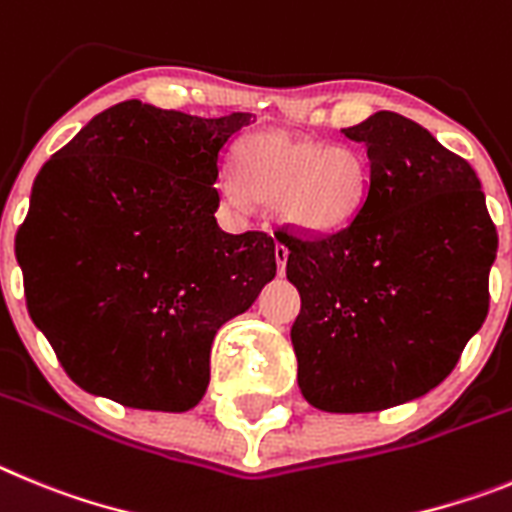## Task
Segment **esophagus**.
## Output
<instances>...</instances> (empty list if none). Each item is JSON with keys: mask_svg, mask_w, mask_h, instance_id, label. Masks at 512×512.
<instances>
[{"mask_svg": "<svg viewBox=\"0 0 512 512\" xmlns=\"http://www.w3.org/2000/svg\"><path fill=\"white\" fill-rule=\"evenodd\" d=\"M275 260H278V273L285 275V262H288V247H285V245L275 247Z\"/></svg>", "mask_w": 512, "mask_h": 512, "instance_id": "34e87169", "label": "esophagus"}]
</instances>
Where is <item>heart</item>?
<instances>
[{"label": "heart", "mask_w": 512, "mask_h": 512, "mask_svg": "<svg viewBox=\"0 0 512 512\" xmlns=\"http://www.w3.org/2000/svg\"><path fill=\"white\" fill-rule=\"evenodd\" d=\"M367 183L370 168L357 147L262 132L239 142L234 178H224L222 193L234 206L278 204L290 229L324 237L354 222Z\"/></svg>", "instance_id": "heart-1"}]
</instances>
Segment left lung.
Masks as SVG:
<instances>
[{"label": "left lung", "instance_id": "obj_1", "mask_svg": "<svg viewBox=\"0 0 512 512\" xmlns=\"http://www.w3.org/2000/svg\"><path fill=\"white\" fill-rule=\"evenodd\" d=\"M342 132L370 160L354 222L275 237L301 293L290 342L303 398L372 413L421 398L457 367L490 308L497 229L472 165L421 124L377 112Z\"/></svg>", "mask_w": 512, "mask_h": 512}]
</instances>
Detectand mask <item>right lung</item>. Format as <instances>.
Returning a JSON list of instances; mask_svg holds the SVG:
<instances>
[{"mask_svg":"<svg viewBox=\"0 0 512 512\" xmlns=\"http://www.w3.org/2000/svg\"><path fill=\"white\" fill-rule=\"evenodd\" d=\"M252 114L204 119L130 99L40 168L15 255L35 321L78 388L183 413L219 326L275 278V239L216 224L219 170Z\"/></svg>","mask_w":512,"mask_h":512,"instance_id":"right-lung-1","label":"right lung"}]
</instances>
